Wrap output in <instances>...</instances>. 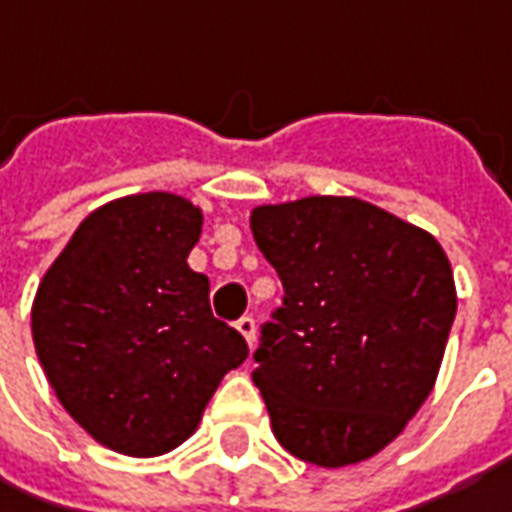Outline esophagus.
<instances>
[{"label":"esophagus","mask_w":512,"mask_h":512,"mask_svg":"<svg viewBox=\"0 0 512 512\" xmlns=\"http://www.w3.org/2000/svg\"><path fill=\"white\" fill-rule=\"evenodd\" d=\"M237 332L246 338V344L255 346V318H252V315H243V318L237 321Z\"/></svg>","instance_id":"obj_1"}]
</instances>
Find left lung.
Instances as JSON below:
<instances>
[{"label":"left lung","mask_w":512,"mask_h":512,"mask_svg":"<svg viewBox=\"0 0 512 512\" xmlns=\"http://www.w3.org/2000/svg\"><path fill=\"white\" fill-rule=\"evenodd\" d=\"M252 234L283 283L252 372L275 438L318 467L381 453L433 392L456 318L441 243L358 197L257 206Z\"/></svg>","instance_id":"1"}]
</instances>
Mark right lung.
Segmentation results:
<instances>
[{
    "instance_id": "1",
    "label": "right lung",
    "mask_w": 512,
    "mask_h": 512,
    "mask_svg": "<svg viewBox=\"0 0 512 512\" xmlns=\"http://www.w3.org/2000/svg\"><path fill=\"white\" fill-rule=\"evenodd\" d=\"M203 212L131 194L91 212L39 283L31 332L59 404L102 447L163 456L189 438L249 346L217 321L186 257Z\"/></svg>"
}]
</instances>
